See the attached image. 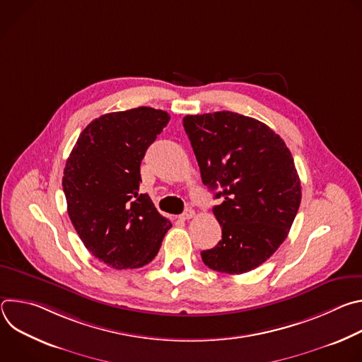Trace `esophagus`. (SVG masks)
<instances>
[{"instance_id":"34e87169","label":"esophagus","mask_w":362,"mask_h":362,"mask_svg":"<svg viewBox=\"0 0 362 362\" xmlns=\"http://www.w3.org/2000/svg\"><path fill=\"white\" fill-rule=\"evenodd\" d=\"M193 216H194V211H193V209H186V211L180 215V219L189 221V219H192Z\"/></svg>"}]
</instances>
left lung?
I'll list each match as a JSON object with an SVG mask.
<instances>
[{"label":"left lung","mask_w":362,"mask_h":362,"mask_svg":"<svg viewBox=\"0 0 362 362\" xmlns=\"http://www.w3.org/2000/svg\"><path fill=\"white\" fill-rule=\"evenodd\" d=\"M202 182L219 188L214 214L222 239L202 261L230 275L249 272L286 239L300 203V182L285 141L265 123L233 112L186 116Z\"/></svg>","instance_id":"8db88e82"}]
</instances>
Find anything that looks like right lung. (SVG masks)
Instances as JSON below:
<instances>
[{
    "label": "right lung",
    "instance_id": "obj_1",
    "mask_svg": "<svg viewBox=\"0 0 362 362\" xmlns=\"http://www.w3.org/2000/svg\"><path fill=\"white\" fill-rule=\"evenodd\" d=\"M170 116L137 107L103 115L78 136L63 190L71 223L88 252L115 269H134L158 255L169 219L140 193V163Z\"/></svg>",
    "mask_w": 362,
    "mask_h": 362
}]
</instances>
